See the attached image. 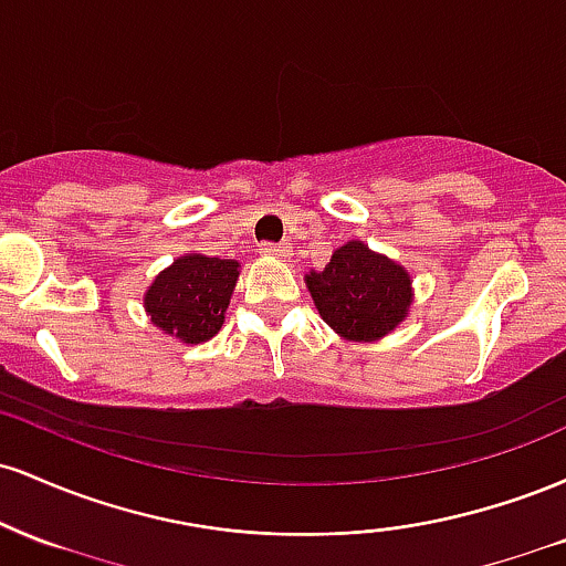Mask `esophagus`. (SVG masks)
Masks as SVG:
<instances>
[{
  "mask_svg": "<svg viewBox=\"0 0 566 566\" xmlns=\"http://www.w3.org/2000/svg\"><path fill=\"white\" fill-rule=\"evenodd\" d=\"M263 252H265V255H274V258H287L290 247L287 244H276V242H263Z\"/></svg>",
  "mask_w": 566,
  "mask_h": 566,
  "instance_id": "1",
  "label": "esophagus"
}]
</instances>
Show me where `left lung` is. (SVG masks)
Instances as JSON below:
<instances>
[{
	"label": "left lung",
	"instance_id": "obj_1",
	"mask_svg": "<svg viewBox=\"0 0 566 566\" xmlns=\"http://www.w3.org/2000/svg\"><path fill=\"white\" fill-rule=\"evenodd\" d=\"M322 319L348 340H378L405 319L412 287L401 265L361 242L333 252L322 271L305 276Z\"/></svg>",
	"mask_w": 566,
	"mask_h": 566
}]
</instances>
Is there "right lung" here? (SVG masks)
<instances>
[{
    "label": "right lung",
    "mask_w": 566,
    "mask_h": 566,
    "mask_svg": "<svg viewBox=\"0 0 566 566\" xmlns=\"http://www.w3.org/2000/svg\"><path fill=\"white\" fill-rule=\"evenodd\" d=\"M237 276V261L186 255L161 271L143 303L151 322L167 335L184 343H205L226 319Z\"/></svg>",
    "instance_id": "obj_1"
}]
</instances>
